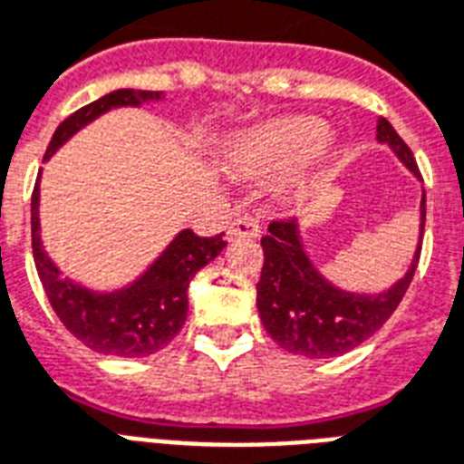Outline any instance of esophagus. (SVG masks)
<instances>
[{"label":"esophagus","mask_w":464,"mask_h":464,"mask_svg":"<svg viewBox=\"0 0 464 464\" xmlns=\"http://www.w3.org/2000/svg\"><path fill=\"white\" fill-rule=\"evenodd\" d=\"M261 235V227H258V222L249 215H244V218H237L227 229L229 239H237V237H249V239H256Z\"/></svg>","instance_id":"1"}]
</instances>
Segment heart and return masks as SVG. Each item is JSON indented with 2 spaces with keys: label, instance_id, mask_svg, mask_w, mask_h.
I'll return each mask as SVG.
<instances>
[{
  "label": "heart",
  "instance_id": "1",
  "mask_svg": "<svg viewBox=\"0 0 464 464\" xmlns=\"http://www.w3.org/2000/svg\"><path fill=\"white\" fill-rule=\"evenodd\" d=\"M326 157L329 135L324 123L312 116H290L273 121L244 138L229 154V169L237 176H271L293 167L312 152Z\"/></svg>",
  "mask_w": 464,
  "mask_h": 464
}]
</instances>
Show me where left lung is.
Here are the masks:
<instances>
[{
	"instance_id": "left-lung-1",
	"label": "left lung",
	"mask_w": 464,
	"mask_h": 464,
	"mask_svg": "<svg viewBox=\"0 0 464 464\" xmlns=\"http://www.w3.org/2000/svg\"><path fill=\"white\" fill-rule=\"evenodd\" d=\"M378 140L392 147L414 176L421 179L409 145L397 135L385 118L378 121ZM426 225V193L421 196V239ZM264 268L256 283V304L261 324L276 343L288 353L307 358L341 355L370 339L392 317L401 297L414 278L421 242L414 261L390 290L380 295H355L334 288L312 266L297 237L293 220H271L268 232L261 237Z\"/></svg>"
}]
</instances>
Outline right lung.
Segmentation results:
<instances>
[{"instance_id": "1", "label": "right lung", "mask_w": 464, "mask_h": 464, "mask_svg": "<svg viewBox=\"0 0 464 464\" xmlns=\"http://www.w3.org/2000/svg\"><path fill=\"white\" fill-rule=\"evenodd\" d=\"M161 92H140V89H118L102 96L99 102L74 111L57 125L50 140L45 157L57 147L92 123L94 118L116 106H138L142 102H160ZM38 183L31 196V246H34L35 271L43 283L53 310L64 329L96 353L140 358L157 353L176 334L181 332L188 314V283L206 264H210L225 246L222 235L200 237L193 229H183L169 249L161 254L150 271L135 281L130 288L96 295L79 288L67 278H60L53 261L45 256L38 235Z\"/></svg>"}]
</instances>
